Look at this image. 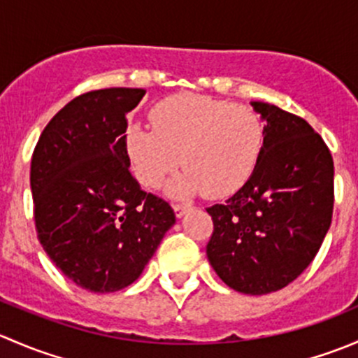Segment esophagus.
I'll return each mask as SVG.
<instances>
[{
    "label": "esophagus",
    "mask_w": 358,
    "mask_h": 358,
    "mask_svg": "<svg viewBox=\"0 0 358 358\" xmlns=\"http://www.w3.org/2000/svg\"><path fill=\"white\" fill-rule=\"evenodd\" d=\"M189 208H190L189 204H173V211H175V215L178 216V218H182Z\"/></svg>",
    "instance_id": "obj_1"
}]
</instances>
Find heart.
<instances>
[{"label":"heart","mask_w":358,"mask_h":358,"mask_svg":"<svg viewBox=\"0 0 358 358\" xmlns=\"http://www.w3.org/2000/svg\"><path fill=\"white\" fill-rule=\"evenodd\" d=\"M150 122L152 129L131 124L124 135L129 164L147 189H157L182 157L187 169L169 182L171 196H229L248 182L262 156L263 121L248 106L180 93L159 102Z\"/></svg>","instance_id":"1"}]
</instances>
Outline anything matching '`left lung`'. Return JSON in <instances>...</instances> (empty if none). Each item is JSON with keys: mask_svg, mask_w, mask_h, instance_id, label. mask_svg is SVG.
Returning <instances> with one entry per match:
<instances>
[{"mask_svg": "<svg viewBox=\"0 0 358 358\" xmlns=\"http://www.w3.org/2000/svg\"><path fill=\"white\" fill-rule=\"evenodd\" d=\"M251 106L266 121L262 156L230 199L206 208L213 220L206 255L229 287L268 294L292 282L322 246L333 220L334 162L305 119Z\"/></svg>", "mask_w": 358, "mask_h": 358, "instance_id": "1", "label": "left lung"}]
</instances>
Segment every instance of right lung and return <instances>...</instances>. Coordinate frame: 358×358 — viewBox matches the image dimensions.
Returning a JSON list of instances; mask_svg holds the SVG:
<instances>
[{
	"mask_svg": "<svg viewBox=\"0 0 358 358\" xmlns=\"http://www.w3.org/2000/svg\"><path fill=\"white\" fill-rule=\"evenodd\" d=\"M145 90L83 93L46 124L31 161L38 239L76 286L114 292L135 282L175 223L173 208L129 173L128 112Z\"/></svg>",
	"mask_w": 358,
	"mask_h": 358,
	"instance_id": "1",
	"label": "right lung"
}]
</instances>
